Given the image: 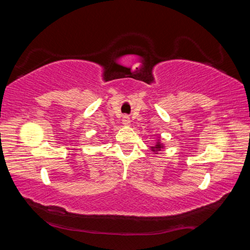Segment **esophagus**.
Masks as SVG:
<instances>
[{"label": "esophagus", "mask_w": 250, "mask_h": 250, "mask_svg": "<svg viewBox=\"0 0 250 250\" xmlns=\"http://www.w3.org/2000/svg\"><path fill=\"white\" fill-rule=\"evenodd\" d=\"M122 124H124L125 125H130V117L129 116H124V118H122Z\"/></svg>", "instance_id": "1"}]
</instances>
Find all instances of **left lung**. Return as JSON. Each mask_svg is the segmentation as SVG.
Returning <instances> with one entry per match:
<instances>
[{"mask_svg":"<svg viewBox=\"0 0 250 250\" xmlns=\"http://www.w3.org/2000/svg\"><path fill=\"white\" fill-rule=\"evenodd\" d=\"M163 145L162 143L160 142V140H158L156 141V143H155V146H151V150L154 152V153H156L158 154V151H161V149H163Z\"/></svg>","mask_w":250,"mask_h":250,"instance_id":"obj_1","label":"left lung"}]
</instances>
